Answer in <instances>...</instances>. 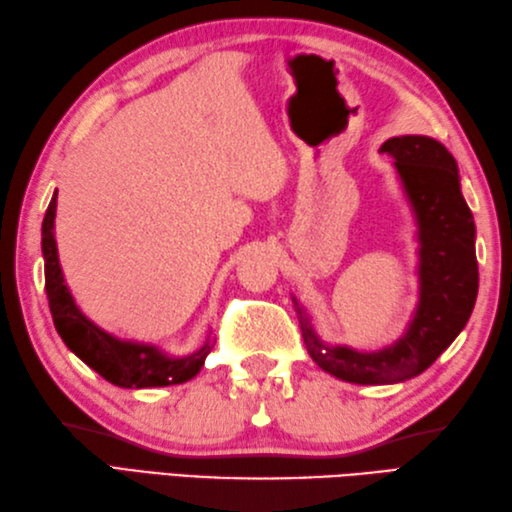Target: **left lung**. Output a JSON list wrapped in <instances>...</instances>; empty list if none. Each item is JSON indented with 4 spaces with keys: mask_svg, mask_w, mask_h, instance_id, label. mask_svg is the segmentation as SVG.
Segmentation results:
<instances>
[{
    "mask_svg": "<svg viewBox=\"0 0 512 512\" xmlns=\"http://www.w3.org/2000/svg\"><path fill=\"white\" fill-rule=\"evenodd\" d=\"M382 152L395 159L420 225V305L409 331L378 353L331 349L316 338L294 298L309 356L320 369L356 384L404 382L429 369L471 318L479 285L475 221L453 154L440 141L415 134L389 139Z\"/></svg>",
    "mask_w": 512,
    "mask_h": 512,
    "instance_id": "1",
    "label": "left lung"
}]
</instances>
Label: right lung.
<instances>
[{
    "label": "right lung",
    "mask_w": 512,
    "mask_h": 512,
    "mask_svg": "<svg viewBox=\"0 0 512 512\" xmlns=\"http://www.w3.org/2000/svg\"><path fill=\"white\" fill-rule=\"evenodd\" d=\"M55 212L57 192L52 194L44 225H41V252H44L48 307L55 329L61 340L66 342V347L86 362L90 369H95L101 378L123 389L170 387V384L192 380L201 371L207 353L212 349L210 340L192 356L170 358L159 349L150 347V344L117 340L81 314L59 267L55 232H52L55 229Z\"/></svg>",
    "instance_id": "1"
}]
</instances>
